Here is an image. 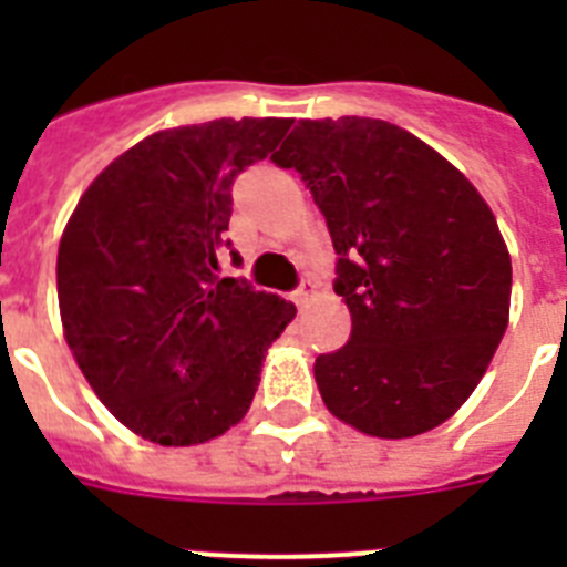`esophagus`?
I'll return each mask as SVG.
<instances>
[{
	"mask_svg": "<svg viewBox=\"0 0 567 567\" xmlns=\"http://www.w3.org/2000/svg\"><path fill=\"white\" fill-rule=\"evenodd\" d=\"M315 298H318V287H315L312 280H303V284L298 287V292H295V303H298V309H307Z\"/></svg>",
	"mask_w": 567,
	"mask_h": 567,
	"instance_id": "obj_1",
	"label": "esophagus"
}]
</instances>
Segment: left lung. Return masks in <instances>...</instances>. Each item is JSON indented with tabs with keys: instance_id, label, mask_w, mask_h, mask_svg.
<instances>
[{
	"instance_id": "8db88e82",
	"label": "left lung",
	"mask_w": 567,
	"mask_h": 567,
	"mask_svg": "<svg viewBox=\"0 0 567 567\" xmlns=\"http://www.w3.org/2000/svg\"><path fill=\"white\" fill-rule=\"evenodd\" d=\"M327 218L343 349L315 360L329 412L358 432H432L471 398L508 327L511 255L477 187L409 130L303 118L272 155Z\"/></svg>"
}]
</instances>
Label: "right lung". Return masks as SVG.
<instances>
[{
	"label": "right lung",
	"mask_w": 567,
	"mask_h": 567,
	"mask_svg": "<svg viewBox=\"0 0 567 567\" xmlns=\"http://www.w3.org/2000/svg\"><path fill=\"white\" fill-rule=\"evenodd\" d=\"M289 127L218 118L158 130L93 178L64 227V340L107 412L150 443L198 445L238 425L269 346L292 323L289 300L218 278L235 175Z\"/></svg>",
	"instance_id": "add662e5"
}]
</instances>
